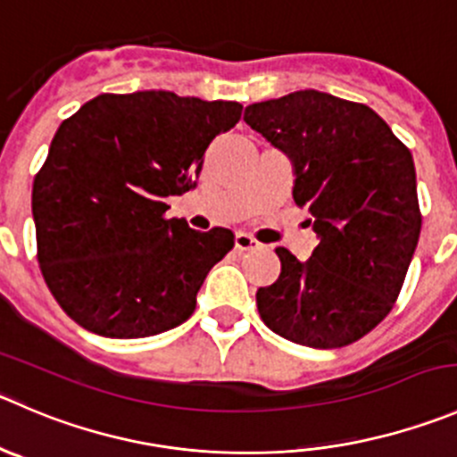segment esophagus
Wrapping results in <instances>:
<instances>
[{
    "instance_id": "1",
    "label": "esophagus",
    "mask_w": 457,
    "mask_h": 457,
    "mask_svg": "<svg viewBox=\"0 0 457 457\" xmlns=\"http://www.w3.org/2000/svg\"><path fill=\"white\" fill-rule=\"evenodd\" d=\"M234 247H237V250H259L261 247V243L256 241L254 237H250V234H245V232H237V237H234Z\"/></svg>"
}]
</instances>
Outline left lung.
<instances>
[{
    "label": "left lung",
    "instance_id": "8db88e82",
    "mask_svg": "<svg viewBox=\"0 0 457 457\" xmlns=\"http://www.w3.org/2000/svg\"><path fill=\"white\" fill-rule=\"evenodd\" d=\"M243 120L290 158L292 196L319 238L308 261L277 247L261 319L301 346H348L391 312L418 247L413 156L370 106L314 88L254 102Z\"/></svg>",
    "mask_w": 457,
    "mask_h": 457
}]
</instances>
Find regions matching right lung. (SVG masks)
<instances>
[{
	"instance_id": "right-lung-1",
	"label": "right lung",
	"mask_w": 457,
	"mask_h": 457,
	"mask_svg": "<svg viewBox=\"0 0 457 457\" xmlns=\"http://www.w3.org/2000/svg\"><path fill=\"white\" fill-rule=\"evenodd\" d=\"M241 111L171 91L102 93L62 122L35 176L33 220L44 281L73 321L140 339L192 317L234 234L167 219L165 198L196 187L205 149Z\"/></svg>"
}]
</instances>
